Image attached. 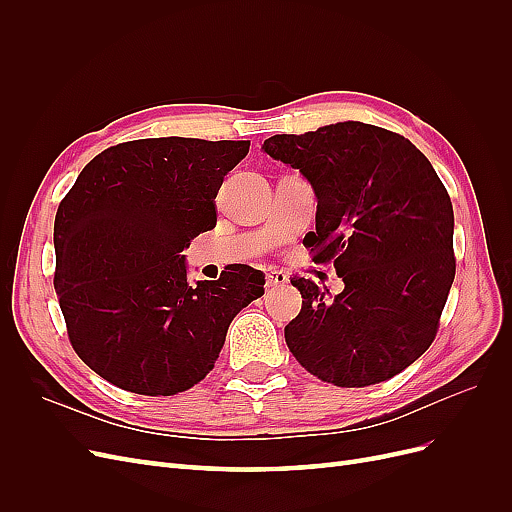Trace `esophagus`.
<instances>
[{"instance_id":"esophagus-1","label":"esophagus","mask_w":512,"mask_h":512,"mask_svg":"<svg viewBox=\"0 0 512 512\" xmlns=\"http://www.w3.org/2000/svg\"><path fill=\"white\" fill-rule=\"evenodd\" d=\"M288 284V275L284 271H271L267 275V288H280V286H286Z\"/></svg>"}]
</instances>
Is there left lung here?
I'll return each instance as SVG.
<instances>
[{
	"label": "left lung",
	"instance_id": "left-lung-1",
	"mask_svg": "<svg viewBox=\"0 0 512 512\" xmlns=\"http://www.w3.org/2000/svg\"><path fill=\"white\" fill-rule=\"evenodd\" d=\"M262 151L312 185L305 245L344 280L335 297L290 280L305 299L284 329L294 359L348 389L393 378L431 346L455 280V215L436 170L408 138L361 121L275 134Z\"/></svg>",
	"mask_w": 512,
	"mask_h": 512
}]
</instances>
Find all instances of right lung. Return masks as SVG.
Instances as JSON below:
<instances>
[{
	"mask_svg": "<svg viewBox=\"0 0 512 512\" xmlns=\"http://www.w3.org/2000/svg\"><path fill=\"white\" fill-rule=\"evenodd\" d=\"M250 141L143 138L104 149L55 215V292L76 354L138 395L203 380L226 331L262 297L265 275L239 265L190 282L181 254L215 228V196Z\"/></svg>",
	"mask_w": 512,
	"mask_h": 512,
	"instance_id": "add662e5",
	"label": "right lung"
}]
</instances>
